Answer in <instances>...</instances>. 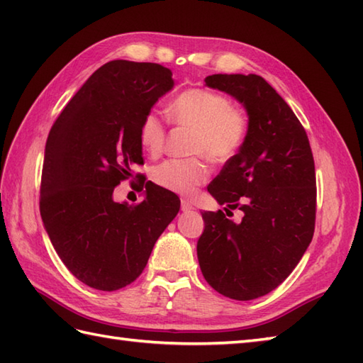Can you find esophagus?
Returning <instances> with one entry per match:
<instances>
[{
    "label": "esophagus",
    "mask_w": 363,
    "mask_h": 363,
    "mask_svg": "<svg viewBox=\"0 0 363 363\" xmlns=\"http://www.w3.org/2000/svg\"><path fill=\"white\" fill-rule=\"evenodd\" d=\"M181 211L182 212L194 211V204H191L190 201H187V199H182V201H181Z\"/></svg>",
    "instance_id": "esophagus-1"
}]
</instances>
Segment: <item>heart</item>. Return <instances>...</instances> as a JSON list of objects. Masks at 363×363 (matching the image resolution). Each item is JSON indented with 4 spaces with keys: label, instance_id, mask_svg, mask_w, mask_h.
Here are the masks:
<instances>
[{
    "label": "heart",
    "instance_id": "heart-1",
    "mask_svg": "<svg viewBox=\"0 0 363 363\" xmlns=\"http://www.w3.org/2000/svg\"><path fill=\"white\" fill-rule=\"evenodd\" d=\"M169 115L177 125L194 130L190 151L204 154L207 159L223 164L233 159L240 150L246 135L245 115L230 107L229 99L204 89L184 91L169 106ZM140 143L143 150L157 156L165 142V126L159 113L145 115L140 125ZM207 167L203 160L172 159L152 169V181L159 187L179 195L194 194L207 179Z\"/></svg>",
    "mask_w": 363,
    "mask_h": 363
}]
</instances>
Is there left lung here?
<instances>
[{"label": "left lung", "mask_w": 363, "mask_h": 363, "mask_svg": "<svg viewBox=\"0 0 363 363\" xmlns=\"http://www.w3.org/2000/svg\"><path fill=\"white\" fill-rule=\"evenodd\" d=\"M204 81L245 107L248 129L240 150L207 187L218 204L242 211L243 218L201 213L198 262L213 290L250 301L287 279L312 242L313 156L296 115L262 76L212 74Z\"/></svg>", "instance_id": "left-lung-1"}]
</instances>
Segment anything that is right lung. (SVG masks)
<instances>
[{
	"instance_id": "right-lung-1",
	"label": "right lung",
	"mask_w": 363,
	"mask_h": 363,
	"mask_svg": "<svg viewBox=\"0 0 363 363\" xmlns=\"http://www.w3.org/2000/svg\"><path fill=\"white\" fill-rule=\"evenodd\" d=\"M174 87L159 64L111 60L84 82L50 130L40 215L65 267L91 289L113 291L142 274L154 243L179 212L173 191L148 181L140 204L113 199L143 164L140 125Z\"/></svg>"
}]
</instances>
